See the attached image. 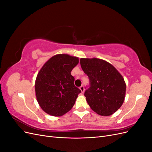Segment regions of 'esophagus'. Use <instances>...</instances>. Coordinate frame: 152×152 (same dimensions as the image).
<instances>
[{"label": "esophagus", "instance_id": "esophagus-1", "mask_svg": "<svg viewBox=\"0 0 152 152\" xmlns=\"http://www.w3.org/2000/svg\"><path fill=\"white\" fill-rule=\"evenodd\" d=\"M80 91L82 92V93H84L85 89H84V87L83 86H82L80 87Z\"/></svg>", "mask_w": 152, "mask_h": 152}]
</instances>
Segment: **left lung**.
<instances>
[{"instance_id": "left-lung-1", "label": "left lung", "mask_w": 152, "mask_h": 152, "mask_svg": "<svg viewBox=\"0 0 152 152\" xmlns=\"http://www.w3.org/2000/svg\"><path fill=\"white\" fill-rule=\"evenodd\" d=\"M80 63L90 81L84 93L87 103L99 115H111L125 99L126 84L123 77L112 64L102 59L81 58Z\"/></svg>"}]
</instances>
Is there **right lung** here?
<instances>
[{"instance_id":"right-lung-1","label":"right lung","mask_w":152,"mask_h":152,"mask_svg":"<svg viewBox=\"0 0 152 152\" xmlns=\"http://www.w3.org/2000/svg\"><path fill=\"white\" fill-rule=\"evenodd\" d=\"M79 62V58L58 54L41 68L35 80V96L46 113L61 117L73 107L81 91L75 86L71 72Z\"/></svg>"}]
</instances>
